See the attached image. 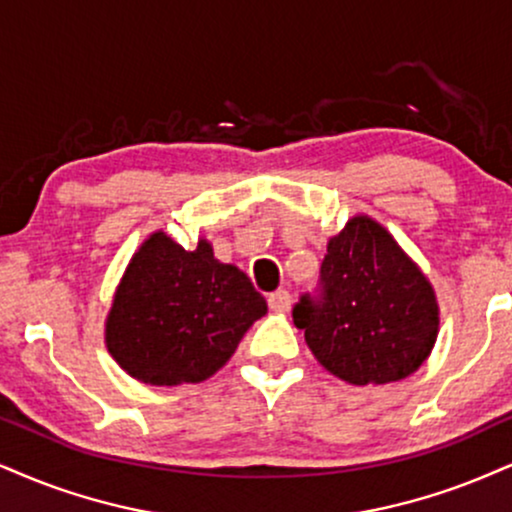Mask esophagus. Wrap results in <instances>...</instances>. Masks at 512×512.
Instances as JSON below:
<instances>
[{"instance_id":"1","label":"esophagus","mask_w":512,"mask_h":512,"mask_svg":"<svg viewBox=\"0 0 512 512\" xmlns=\"http://www.w3.org/2000/svg\"><path fill=\"white\" fill-rule=\"evenodd\" d=\"M268 306L277 313H285L292 306V296H289L287 289H277V292L268 294Z\"/></svg>"}]
</instances>
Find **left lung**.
Segmentation results:
<instances>
[{"mask_svg": "<svg viewBox=\"0 0 512 512\" xmlns=\"http://www.w3.org/2000/svg\"><path fill=\"white\" fill-rule=\"evenodd\" d=\"M292 315L318 363L356 387L413 375L439 332L430 280L368 216L327 242L320 294L301 296Z\"/></svg>", "mask_w": 512, "mask_h": 512, "instance_id": "left-lung-1", "label": "left lung"}]
</instances>
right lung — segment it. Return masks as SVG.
<instances>
[{"instance_id": "right-lung-1", "label": "right lung", "mask_w": 512, "mask_h": 512, "mask_svg": "<svg viewBox=\"0 0 512 512\" xmlns=\"http://www.w3.org/2000/svg\"><path fill=\"white\" fill-rule=\"evenodd\" d=\"M266 311L249 277L220 263L206 239L185 251L159 230L125 268L106 318V349L144 384H197L230 361Z\"/></svg>"}]
</instances>
